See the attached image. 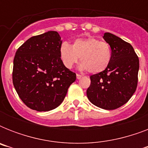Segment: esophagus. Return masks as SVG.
I'll use <instances>...</instances> for the list:
<instances>
[{
  "mask_svg": "<svg viewBox=\"0 0 148 148\" xmlns=\"http://www.w3.org/2000/svg\"><path fill=\"white\" fill-rule=\"evenodd\" d=\"M81 77H82V76H81V74H77V79H81Z\"/></svg>",
  "mask_w": 148,
  "mask_h": 148,
  "instance_id": "obj_1",
  "label": "esophagus"
}]
</instances>
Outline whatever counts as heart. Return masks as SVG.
<instances>
[{
	"instance_id": "heart-1",
	"label": "heart",
	"mask_w": 148,
	"mask_h": 148,
	"mask_svg": "<svg viewBox=\"0 0 148 148\" xmlns=\"http://www.w3.org/2000/svg\"><path fill=\"white\" fill-rule=\"evenodd\" d=\"M60 58L67 68H71L81 57V70L92 74L103 71L109 66L112 58L110 45L94 38L77 39L71 45L63 42L60 47Z\"/></svg>"
}]
</instances>
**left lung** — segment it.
Returning a JSON list of instances; mask_svg holds the SVG:
<instances>
[{"instance_id":"left-lung-1","label":"left lung","mask_w":148,"mask_h":148,"mask_svg":"<svg viewBox=\"0 0 148 148\" xmlns=\"http://www.w3.org/2000/svg\"><path fill=\"white\" fill-rule=\"evenodd\" d=\"M103 38L110 45L112 58L107 69L90 76L87 96L98 108L114 110L126 103L135 92L139 59L133 47L121 38L108 32Z\"/></svg>"}]
</instances>
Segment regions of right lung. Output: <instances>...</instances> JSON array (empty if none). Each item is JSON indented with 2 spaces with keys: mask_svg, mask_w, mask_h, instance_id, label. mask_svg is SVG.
Wrapping results in <instances>:
<instances>
[{
  "mask_svg": "<svg viewBox=\"0 0 148 148\" xmlns=\"http://www.w3.org/2000/svg\"><path fill=\"white\" fill-rule=\"evenodd\" d=\"M61 38L50 31L34 36L17 49L13 84L21 101L31 109L48 111L62 103L76 74L60 58Z\"/></svg>",
  "mask_w": 148,
  "mask_h": 148,
  "instance_id": "obj_1",
  "label": "right lung"
}]
</instances>
